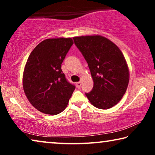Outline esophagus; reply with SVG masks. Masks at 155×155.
<instances>
[{"mask_svg":"<svg viewBox=\"0 0 155 155\" xmlns=\"http://www.w3.org/2000/svg\"><path fill=\"white\" fill-rule=\"evenodd\" d=\"M81 84H82L81 82H77V83H76V85H77L78 88H80V87H81Z\"/></svg>","mask_w":155,"mask_h":155,"instance_id":"1","label":"esophagus"}]
</instances>
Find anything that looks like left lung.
I'll return each instance as SVG.
<instances>
[{
	"mask_svg": "<svg viewBox=\"0 0 155 155\" xmlns=\"http://www.w3.org/2000/svg\"><path fill=\"white\" fill-rule=\"evenodd\" d=\"M88 63L94 82L86 96L94 107L108 109L119 102L128 87L129 70L120 48L100 35L73 37Z\"/></svg>",
	"mask_w": 155,
	"mask_h": 155,
	"instance_id": "8db88e82",
	"label": "left lung"
}]
</instances>
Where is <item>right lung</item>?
<instances>
[{
	"label": "right lung",
	"instance_id": "add662e5",
	"mask_svg": "<svg viewBox=\"0 0 155 155\" xmlns=\"http://www.w3.org/2000/svg\"><path fill=\"white\" fill-rule=\"evenodd\" d=\"M73 41L71 38L47 39L31 52L22 77L24 92L38 111L56 115L66 108L75 87L67 81L61 64Z\"/></svg>",
	"mask_w": 155,
	"mask_h": 155
}]
</instances>
